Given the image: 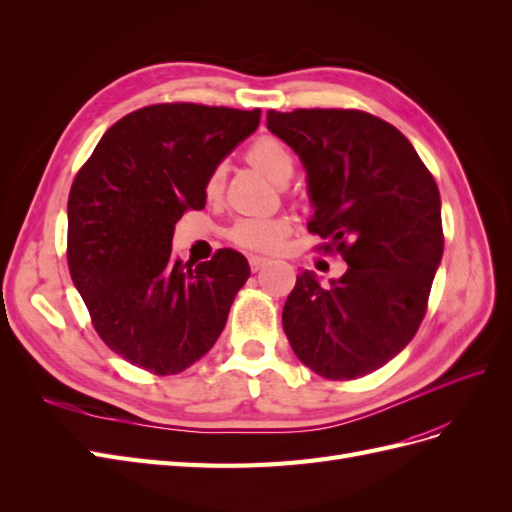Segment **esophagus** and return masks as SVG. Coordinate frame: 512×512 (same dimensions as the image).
I'll list each match as a JSON object with an SVG mask.
<instances>
[{
  "mask_svg": "<svg viewBox=\"0 0 512 512\" xmlns=\"http://www.w3.org/2000/svg\"><path fill=\"white\" fill-rule=\"evenodd\" d=\"M269 265V258H262V256H252L250 258V269L256 273L260 269H265Z\"/></svg>",
  "mask_w": 512,
  "mask_h": 512,
  "instance_id": "esophagus-1",
  "label": "esophagus"
}]
</instances>
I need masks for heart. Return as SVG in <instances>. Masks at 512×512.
Segmentation results:
<instances>
[{"label":"heart","instance_id":"b5f03b06","mask_svg":"<svg viewBox=\"0 0 512 512\" xmlns=\"http://www.w3.org/2000/svg\"><path fill=\"white\" fill-rule=\"evenodd\" d=\"M247 162L258 168L273 183H286L292 175L294 160L290 149L271 136H262L247 149ZM222 168L213 170L207 181V194L215 196L222 188ZM290 220L273 215V218H247L230 230V239L252 252H275L290 235Z\"/></svg>","mask_w":512,"mask_h":512}]
</instances>
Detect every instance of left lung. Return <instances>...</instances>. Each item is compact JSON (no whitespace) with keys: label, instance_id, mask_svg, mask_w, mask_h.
Returning <instances> with one entry per match:
<instances>
[{"label":"left lung","instance_id":"obj_1","mask_svg":"<svg viewBox=\"0 0 512 512\" xmlns=\"http://www.w3.org/2000/svg\"><path fill=\"white\" fill-rule=\"evenodd\" d=\"M267 128L305 168L307 228L348 265L331 286L314 271L297 277L286 337L316 374L361 378L404 350L425 316L444 252L438 185L408 138L369 113L269 111Z\"/></svg>","mask_w":512,"mask_h":512}]
</instances>
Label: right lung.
<instances>
[{"label":"right lung","instance_id":"obj_1","mask_svg":"<svg viewBox=\"0 0 512 512\" xmlns=\"http://www.w3.org/2000/svg\"><path fill=\"white\" fill-rule=\"evenodd\" d=\"M260 108L156 104L119 119L68 198V267L104 344L158 376L205 356L250 265L235 250L177 260L175 224L203 209L207 181L252 136Z\"/></svg>","mask_w":512,"mask_h":512}]
</instances>
